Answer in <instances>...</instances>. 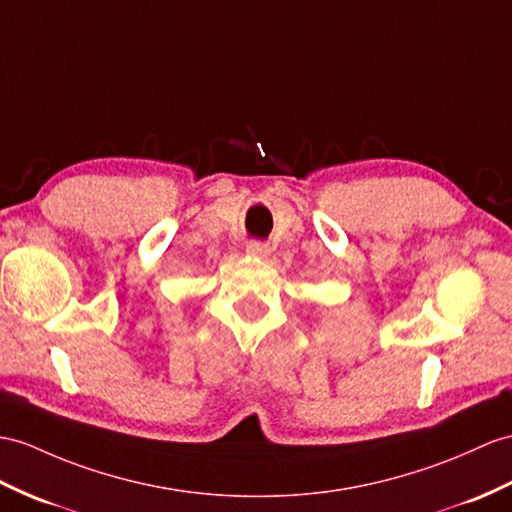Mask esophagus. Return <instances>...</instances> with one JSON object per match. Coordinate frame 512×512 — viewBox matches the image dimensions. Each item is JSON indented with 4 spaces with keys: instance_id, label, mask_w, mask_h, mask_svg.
Wrapping results in <instances>:
<instances>
[{
    "instance_id": "esophagus-1",
    "label": "esophagus",
    "mask_w": 512,
    "mask_h": 512,
    "mask_svg": "<svg viewBox=\"0 0 512 512\" xmlns=\"http://www.w3.org/2000/svg\"><path fill=\"white\" fill-rule=\"evenodd\" d=\"M245 252H247L249 256H254V258H267L271 249H269V245L263 243V241H249L247 247H245Z\"/></svg>"
}]
</instances>
